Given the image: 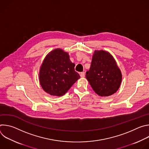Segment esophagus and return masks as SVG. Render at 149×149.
I'll return each instance as SVG.
<instances>
[{
  "mask_svg": "<svg viewBox=\"0 0 149 149\" xmlns=\"http://www.w3.org/2000/svg\"><path fill=\"white\" fill-rule=\"evenodd\" d=\"M80 76H81V77H82V78L84 77H85V73H84V72H81V73H80Z\"/></svg>",
  "mask_w": 149,
  "mask_h": 149,
  "instance_id": "obj_1",
  "label": "esophagus"
}]
</instances>
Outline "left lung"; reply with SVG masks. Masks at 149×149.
Returning a JSON list of instances; mask_svg holds the SVG:
<instances>
[{
	"label": "left lung",
	"instance_id": "left-lung-1",
	"mask_svg": "<svg viewBox=\"0 0 149 149\" xmlns=\"http://www.w3.org/2000/svg\"><path fill=\"white\" fill-rule=\"evenodd\" d=\"M86 78L98 95L107 97L119 88L122 79L121 71L113 56L106 51H95Z\"/></svg>",
	"mask_w": 149,
	"mask_h": 149
}]
</instances>
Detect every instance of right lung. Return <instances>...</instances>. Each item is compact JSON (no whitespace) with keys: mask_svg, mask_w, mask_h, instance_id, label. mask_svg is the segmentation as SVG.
Here are the masks:
<instances>
[{"mask_svg":"<svg viewBox=\"0 0 149 149\" xmlns=\"http://www.w3.org/2000/svg\"><path fill=\"white\" fill-rule=\"evenodd\" d=\"M69 55L61 49L51 51L45 58L39 72L42 88L51 95H64L80 78Z\"/></svg>","mask_w":149,"mask_h":149,"instance_id":"1","label":"right lung"}]
</instances>
